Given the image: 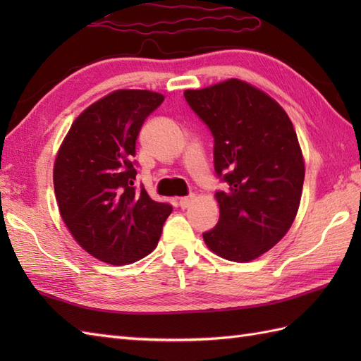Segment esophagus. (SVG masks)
Here are the masks:
<instances>
[{
  "label": "esophagus",
  "mask_w": 361,
  "mask_h": 361,
  "mask_svg": "<svg viewBox=\"0 0 361 361\" xmlns=\"http://www.w3.org/2000/svg\"><path fill=\"white\" fill-rule=\"evenodd\" d=\"M194 195H189V197H181L180 198V206H181V209H186V208H189L190 204L194 203Z\"/></svg>",
  "instance_id": "34e87169"
}]
</instances>
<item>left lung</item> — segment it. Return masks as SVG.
Masks as SVG:
<instances>
[{
    "label": "left lung",
    "instance_id": "1",
    "mask_svg": "<svg viewBox=\"0 0 361 361\" xmlns=\"http://www.w3.org/2000/svg\"><path fill=\"white\" fill-rule=\"evenodd\" d=\"M185 97L214 136V166L228 189L216 192L219 224L206 247L233 262L271 250L301 203L304 157L286 110L251 83L228 79Z\"/></svg>",
    "mask_w": 361,
    "mask_h": 361
}]
</instances>
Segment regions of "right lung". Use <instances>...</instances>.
Returning a JSON list of instances; mask_svg holds the SVG:
<instances>
[{"label": "right lung", "mask_w": 361, "mask_h": 361, "mask_svg": "<svg viewBox=\"0 0 361 361\" xmlns=\"http://www.w3.org/2000/svg\"><path fill=\"white\" fill-rule=\"evenodd\" d=\"M164 96L116 90L74 119L54 161L60 216L88 255L127 265L155 250L172 206L136 190V140Z\"/></svg>", "instance_id": "obj_1"}]
</instances>
